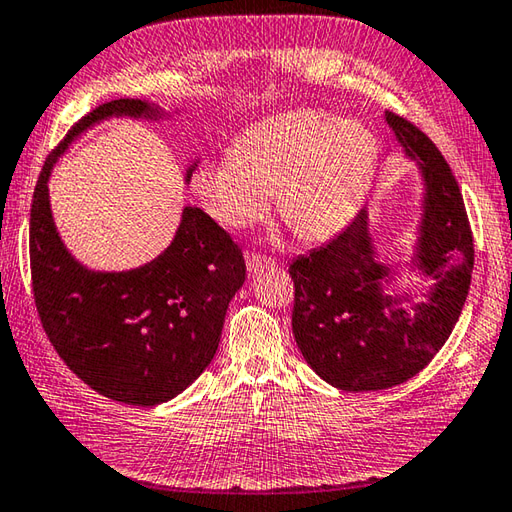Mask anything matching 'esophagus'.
<instances>
[{"label":"esophagus","instance_id":"esophagus-1","mask_svg":"<svg viewBox=\"0 0 512 512\" xmlns=\"http://www.w3.org/2000/svg\"><path fill=\"white\" fill-rule=\"evenodd\" d=\"M246 268L248 273H259V270L275 268V259L259 253H246Z\"/></svg>","mask_w":512,"mask_h":512}]
</instances>
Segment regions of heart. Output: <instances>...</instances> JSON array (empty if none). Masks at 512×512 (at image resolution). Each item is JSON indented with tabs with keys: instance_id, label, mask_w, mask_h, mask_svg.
<instances>
[{
	"instance_id": "b5f03b06",
	"label": "heart",
	"mask_w": 512,
	"mask_h": 512,
	"mask_svg": "<svg viewBox=\"0 0 512 512\" xmlns=\"http://www.w3.org/2000/svg\"><path fill=\"white\" fill-rule=\"evenodd\" d=\"M377 142L322 110L266 119L235 139L233 157L204 162L193 188L219 224L242 230L277 210L302 242H326L353 222L373 179Z\"/></svg>"
}]
</instances>
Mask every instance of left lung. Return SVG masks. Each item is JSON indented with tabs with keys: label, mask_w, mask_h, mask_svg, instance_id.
<instances>
[{
	"label": "left lung",
	"mask_w": 512,
	"mask_h": 512,
	"mask_svg": "<svg viewBox=\"0 0 512 512\" xmlns=\"http://www.w3.org/2000/svg\"><path fill=\"white\" fill-rule=\"evenodd\" d=\"M397 142L424 179V215L413 266L433 279L424 302L388 295L390 268L377 262L362 208L328 244L288 266L295 282L293 335L315 373L348 393L404 384L430 364L453 333L470 288L475 246L453 170L426 133L386 113Z\"/></svg>",
	"instance_id": "left-lung-1"
}]
</instances>
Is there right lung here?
Returning a JSON list of instances; mask_svg holds the SVG:
<instances>
[{"mask_svg": "<svg viewBox=\"0 0 512 512\" xmlns=\"http://www.w3.org/2000/svg\"><path fill=\"white\" fill-rule=\"evenodd\" d=\"M122 115L157 119L162 110L113 99L79 119L48 155L30 208V277L37 315L64 364L99 395L148 408L177 397L215 357L246 262L233 237L195 206L184 208L164 253L139 268L99 273L68 253L50 213V170L79 133Z\"/></svg>", "mask_w": 512, "mask_h": 512, "instance_id": "obj_1", "label": "right lung"}]
</instances>
